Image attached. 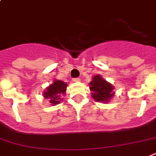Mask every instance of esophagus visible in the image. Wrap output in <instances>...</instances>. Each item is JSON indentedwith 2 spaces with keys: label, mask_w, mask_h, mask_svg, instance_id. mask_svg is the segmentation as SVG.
Returning <instances> with one entry per match:
<instances>
[{
  "label": "esophagus",
  "mask_w": 156,
  "mask_h": 156,
  "mask_svg": "<svg viewBox=\"0 0 156 156\" xmlns=\"http://www.w3.org/2000/svg\"><path fill=\"white\" fill-rule=\"evenodd\" d=\"M79 81H80V78H73V82H74V83H78V82H79Z\"/></svg>",
  "instance_id": "obj_1"
}]
</instances>
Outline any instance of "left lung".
<instances>
[{
    "instance_id": "left-lung-1",
    "label": "left lung",
    "mask_w": 156,
    "mask_h": 156,
    "mask_svg": "<svg viewBox=\"0 0 156 156\" xmlns=\"http://www.w3.org/2000/svg\"><path fill=\"white\" fill-rule=\"evenodd\" d=\"M90 89L92 91V98L95 101L101 102H107L114 96L113 86L107 83L100 75L94 76L90 83Z\"/></svg>"
}]
</instances>
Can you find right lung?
Returning a JSON list of instances; mask_svg holds the SVG:
<instances>
[{
	"instance_id": "right-lung-1",
	"label": "right lung",
	"mask_w": 156,
	"mask_h": 156,
	"mask_svg": "<svg viewBox=\"0 0 156 156\" xmlns=\"http://www.w3.org/2000/svg\"><path fill=\"white\" fill-rule=\"evenodd\" d=\"M67 84L63 81L55 80L53 84L50 85L44 92V97L50 99L52 105H56L60 102L61 97L65 93Z\"/></svg>"
}]
</instances>
